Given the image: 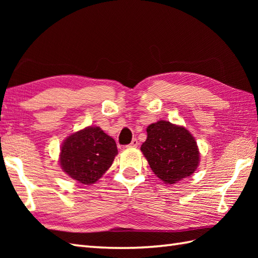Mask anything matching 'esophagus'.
Instances as JSON below:
<instances>
[{
	"instance_id": "esophagus-1",
	"label": "esophagus",
	"mask_w": 258,
	"mask_h": 258,
	"mask_svg": "<svg viewBox=\"0 0 258 258\" xmlns=\"http://www.w3.org/2000/svg\"><path fill=\"white\" fill-rule=\"evenodd\" d=\"M139 146V141L134 139L132 142H131V144H128L126 147H128V149H131V147H138Z\"/></svg>"
}]
</instances>
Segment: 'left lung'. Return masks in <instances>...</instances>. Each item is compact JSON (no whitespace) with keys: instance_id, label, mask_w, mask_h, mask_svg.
I'll return each instance as SVG.
<instances>
[{"instance_id":"obj_1","label":"left lung","mask_w":258,"mask_h":258,"mask_svg":"<svg viewBox=\"0 0 258 258\" xmlns=\"http://www.w3.org/2000/svg\"><path fill=\"white\" fill-rule=\"evenodd\" d=\"M147 139L141 151L152 171L165 184L190 176L200 163L195 139L183 126L158 120L146 130Z\"/></svg>"}]
</instances>
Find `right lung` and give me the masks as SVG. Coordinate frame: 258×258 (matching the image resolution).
I'll list each match as a JSON object with an SVG mask.
<instances>
[{"label": "right lung", "instance_id": "right-lung-1", "mask_svg": "<svg viewBox=\"0 0 258 258\" xmlns=\"http://www.w3.org/2000/svg\"><path fill=\"white\" fill-rule=\"evenodd\" d=\"M116 155V143L111 136L100 127L89 126L64 141L59 165L76 182L91 185L111 167Z\"/></svg>", "mask_w": 258, "mask_h": 258}]
</instances>
